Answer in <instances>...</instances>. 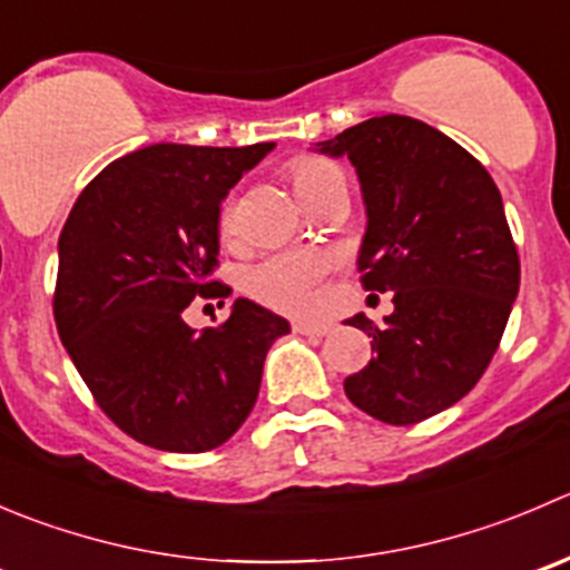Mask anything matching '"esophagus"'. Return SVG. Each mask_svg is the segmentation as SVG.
<instances>
[{
  "mask_svg": "<svg viewBox=\"0 0 570 570\" xmlns=\"http://www.w3.org/2000/svg\"><path fill=\"white\" fill-rule=\"evenodd\" d=\"M292 328H295V334L325 336V334H331V328H334V325H331V323H312V320H295V323H292Z\"/></svg>",
  "mask_w": 570,
  "mask_h": 570,
  "instance_id": "esophagus-1",
  "label": "esophagus"
}]
</instances>
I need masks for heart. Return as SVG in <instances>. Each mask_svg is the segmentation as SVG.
Instances as JSON below:
<instances>
[{"mask_svg": "<svg viewBox=\"0 0 570 570\" xmlns=\"http://www.w3.org/2000/svg\"><path fill=\"white\" fill-rule=\"evenodd\" d=\"M292 178H295L297 191L303 200L323 189L331 180L342 178L340 169L334 164L323 161V158H303L292 167ZM219 230L225 239L236 236V206L228 200L219 214ZM325 273H328V258L323 253L312 250H286L273 253V256L262 258L253 267L245 269V292L256 301L267 303V306L278 308V312L301 314L317 303L320 284H323Z\"/></svg>", "mask_w": 570, "mask_h": 570, "instance_id": "1", "label": "heart"}]
</instances>
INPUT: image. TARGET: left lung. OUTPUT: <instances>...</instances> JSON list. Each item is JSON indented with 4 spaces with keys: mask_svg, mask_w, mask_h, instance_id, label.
Segmentation results:
<instances>
[{
    "mask_svg": "<svg viewBox=\"0 0 570 570\" xmlns=\"http://www.w3.org/2000/svg\"><path fill=\"white\" fill-rule=\"evenodd\" d=\"M353 164L364 228L356 267L370 292H395L375 356L345 379L353 406L409 425L454 406L488 370L521 286L499 186L454 138L412 116H373L312 147Z\"/></svg>",
    "mask_w": 570,
    "mask_h": 570,
    "instance_id": "left-lung-1",
    "label": "left lung"
}]
</instances>
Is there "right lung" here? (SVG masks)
Segmentation results:
<instances>
[{
    "instance_id": "add662e5",
    "label": "right lung",
    "mask_w": 570,
    "mask_h": 570,
    "mask_svg": "<svg viewBox=\"0 0 570 570\" xmlns=\"http://www.w3.org/2000/svg\"><path fill=\"white\" fill-rule=\"evenodd\" d=\"M273 147L136 150L80 191L60 230V342L102 412L150 449L200 454L234 438L256 406L269 345L289 334L247 297L219 328L184 323L197 295L230 292L208 281L219 206Z\"/></svg>"
}]
</instances>
